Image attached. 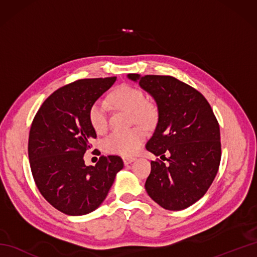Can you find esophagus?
Instances as JSON below:
<instances>
[{
  "instance_id": "esophagus-1",
  "label": "esophagus",
  "mask_w": 257,
  "mask_h": 257,
  "mask_svg": "<svg viewBox=\"0 0 257 257\" xmlns=\"http://www.w3.org/2000/svg\"><path fill=\"white\" fill-rule=\"evenodd\" d=\"M135 161V158H128V157H124L123 158V163L124 166H128L130 163H133Z\"/></svg>"
}]
</instances>
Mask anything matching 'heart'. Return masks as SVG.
Segmentation results:
<instances>
[{"label": "heart", "mask_w": 257, "mask_h": 257, "mask_svg": "<svg viewBox=\"0 0 257 257\" xmlns=\"http://www.w3.org/2000/svg\"><path fill=\"white\" fill-rule=\"evenodd\" d=\"M110 99L116 107L134 113L135 119L143 124H151L156 120L155 107L147 102L143 90L129 85H122L114 90ZM91 127L98 134L106 130L108 124V107L106 101L98 99L91 103L88 110ZM145 140L143 129L135 128L128 132H113L103 140V148L108 154L123 157L134 156L138 152Z\"/></svg>", "instance_id": "b5f03b06"}]
</instances>
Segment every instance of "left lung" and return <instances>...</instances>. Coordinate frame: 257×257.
<instances>
[{"mask_svg": "<svg viewBox=\"0 0 257 257\" xmlns=\"http://www.w3.org/2000/svg\"><path fill=\"white\" fill-rule=\"evenodd\" d=\"M127 77L157 103L158 122L147 150L161 159L171 156L168 165L151 161L147 193L166 210L187 209L206 193L219 170V122L204 96L172 76Z\"/></svg>", "mask_w": 257, "mask_h": 257, "instance_id": "1", "label": "left lung"}]
</instances>
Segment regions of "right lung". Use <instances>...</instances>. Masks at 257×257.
<instances>
[{
  "mask_svg": "<svg viewBox=\"0 0 257 257\" xmlns=\"http://www.w3.org/2000/svg\"><path fill=\"white\" fill-rule=\"evenodd\" d=\"M116 77L80 79L62 87L43 102L33 120L29 160L37 189L48 203L67 215H85L105 201L117 173L123 168L118 156L100 157L86 166L96 132L88 110Z\"/></svg>",
  "mask_w": 257,
  "mask_h": 257,
  "instance_id": "1",
  "label": "right lung"
}]
</instances>
